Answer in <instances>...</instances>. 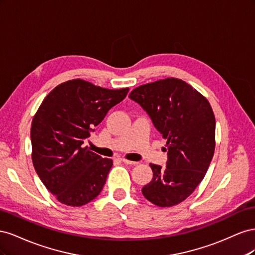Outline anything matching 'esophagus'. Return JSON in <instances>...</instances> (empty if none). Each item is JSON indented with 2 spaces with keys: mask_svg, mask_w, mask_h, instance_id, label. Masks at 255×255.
Instances as JSON below:
<instances>
[{
  "mask_svg": "<svg viewBox=\"0 0 255 255\" xmlns=\"http://www.w3.org/2000/svg\"><path fill=\"white\" fill-rule=\"evenodd\" d=\"M121 161H123V163L127 164V165H136V164H137L136 161L128 160V159H127V158H121Z\"/></svg>",
  "mask_w": 255,
  "mask_h": 255,
  "instance_id": "1",
  "label": "esophagus"
}]
</instances>
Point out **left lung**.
Here are the masks:
<instances>
[{
    "label": "left lung",
    "instance_id": "left-lung-1",
    "mask_svg": "<svg viewBox=\"0 0 255 255\" xmlns=\"http://www.w3.org/2000/svg\"><path fill=\"white\" fill-rule=\"evenodd\" d=\"M129 98L149 114L167 139V167L150 164L152 181L141 189L159 207L186 200L201 183L215 152V115L207 99L180 79L167 78L136 87Z\"/></svg>",
    "mask_w": 255,
    "mask_h": 255
}]
</instances>
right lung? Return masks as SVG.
<instances>
[{
    "mask_svg": "<svg viewBox=\"0 0 255 255\" xmlns=\"http://www.w3.org/2000/svg\"><path fill=\"white\" fill-rule=\"evenodd\" d=\"M128 88L107 89L74 79L44 98L30 128L32 160L47 189L60 203L82 206L101 192L113 166L85 141Z\"/></svg>",
    "mask_w": 255,
    "mask_h": 255,
    "instance_id": "obj_1",
    "label": "right lung"
}]
</instances>
